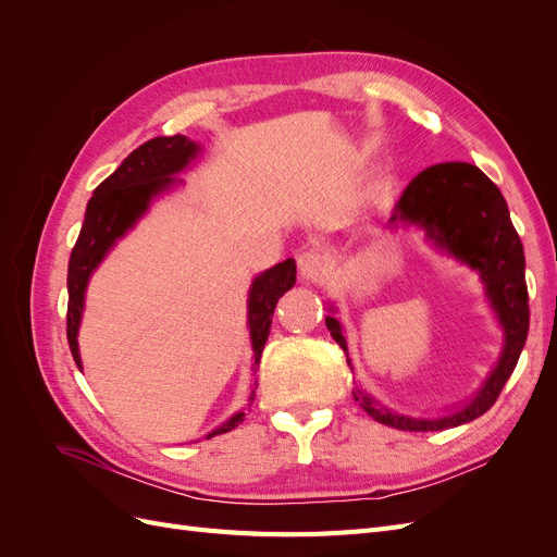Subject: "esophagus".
<instances>
[{
	"label": "esophagus",
	"mask_w": 557,
	"mask_h": 557,
	"mask_svg": "<svg viewBox=\"0 0 557 557\" xmlns=\"http://www.w3.org/2000/svg\"><path fill=\"white\" fill-rule=\"evenodd\" d=\"M327 269V258L320 250H307L299 256V276L305 281H318Z\"/></svg>",
	"instance_id": "34e87169"
}]
</instances>
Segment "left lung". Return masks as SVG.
<instances>
[{
	"instance_id": "1",
	"label": "left lung",
	"mask_w": 557,
	"mask_h": 557,
	"mask_svg": "<svg viewBox=\"0 0 557 557\" xmlns=\"http://www.w3.org/2000/svg\"><path fill=\"white\" fill-rule=\"evenodd\" d=\"M416 225L448 256L479 272L485 295L504 330L502 356L481 385V391L462 407L442 418H409L381 407L362 391L352 393L360 407L383 425L404 432H436L469 423L497 401L504 383L518 364L528 342L530 307L525 283V252L511 223L509 207L497 185L479 166L469 162H442L420 172L401 193L391 215V227ZM325 325L332 339L346 348L339 320L327 315ZM346 362L350 358L346 352Z\"/></svg>"
}]
</instances>
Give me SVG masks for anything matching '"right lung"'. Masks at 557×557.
<instances>
[{
    "instance_id": "add662e5",
    "label": "right lung",
    "mask_w": 557,
    "mask_h": 557,
    "mask_svg": "<svg viewBox=\"0 0 557 557\" xmlns=\"http://www.w3.org/2000/svg\"><path fill=\"white\" fill-rule=\"evenodd\" d=\"M199 144L188 137H156L141 144L137 150L123 160L117 170L95 188V195L88 201L86 221H83L81 234L70 258V272H66V288H70V305H66V342L78 369V325L83 315V299L95 267L104 260L111 246L139 221L148 211L150 201L160 193L170 190L176 183L174 174L183 172L188 162L197 156ZM297 267L288 258L276 267L267 269L250 285L248 293V327L252 344V367L260 364L262 350L272 327V315L278 297L295 285ZM258 385V383H256ZM256 399V391H250L248 404ZM244 411L234 413L221 428L207 434V440L215 434H225L237 428L244 420Z\"/></svg>"
}]
</instances>
